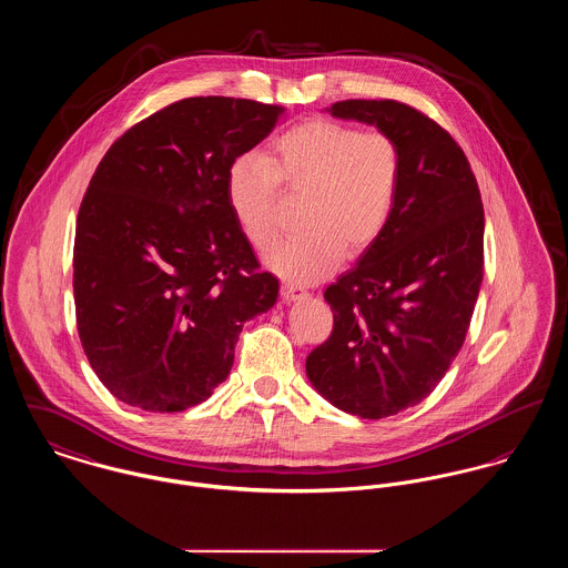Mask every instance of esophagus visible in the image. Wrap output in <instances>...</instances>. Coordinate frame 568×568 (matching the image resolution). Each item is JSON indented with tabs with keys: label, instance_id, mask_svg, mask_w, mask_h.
Listing matches in <instances>:
<instances>
[{
	"label": "esophagus",
	"instance_id": "34e87169",
	"mask_svg": "<svg viewBox=\"0 0 568 568\" xmlns=\"http://www.w3.org/2000/svg\"><path fill=\"white\" fill-rule=\"evenodd\" d=\"M282 300H286V302H293V300H302V297H306L308 295V291L306 288H302V286H297V284H291V282H286V284H282Z\"/></svg>",
	"mask_w": 568,
	"mask_h": 568
}]
</instances>
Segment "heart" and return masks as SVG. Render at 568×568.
Segmentation results:
<instances>
[{
	"instance_id": "1",
	"label": "heart",
	"mask_w": 568,
	"mask_h": 568,
	"mask_svg": "<svg viewBox=\"0 0 568 568\" xmlns=\"http://www.w3.org/2000/svg\"><path fill=\"white\" fill-rule=\"evenodd\" d=\"M402 184V154L382 132L314 119L282 132L262 160L241 158L227 175V202L256 250L280 234L277 186L304 197V234L280 243L266 264L293 280L329 273L341 256L356 258L384 234Z\"/></svg>"
}]
</instances>
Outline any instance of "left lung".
Instances as JSON below:
<instances>
[{
	"label": "left lung",
	"instance_id": "obj_1",
	"mask_svg": "<svg viewBox=\"0 0 568 568\" xmlns=\"http://www.w3.org/2000/svg\"><path fill=\"white\" fill-rule=\"evenodd\" d=\"M329 112L390 136L402 184L384 234L325 288L334 327L306 373L336 408L384 418L420 404L463 349L484 277V207L463 148L425 112L395 100Z\"/></svg>",
	"mask_w": 568,
	"mask_h": 568
}]
</instances>
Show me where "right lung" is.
Masks as SVG:
<instances>
[{"label": "right lung", "mask_w": 568, "mask_h": 568, "mask_svg": "<svg viewBox=\"0 0 568 568\" xmlns=\"http://www.w3.org/2000/svg\"><path fill=\"white\" fill-rule=\"evenodd\" d=\"M284 105L189 98L119 136L98 164L73 243L75 321L103 386L148 413L206 402L245 321L277 302L227 202L236 158Z\"/></svg>", "instance_id": "1"}]
</instances>
